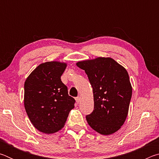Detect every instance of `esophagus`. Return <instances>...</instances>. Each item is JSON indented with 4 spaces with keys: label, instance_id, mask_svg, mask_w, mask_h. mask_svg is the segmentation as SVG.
Here are the masks:
<instances>
[{
    "label": "esophagus",
    "instance_id": "obj_1",
    "mask_svg": "<svg viewBox=\"0 0 159 159\" xmlns=\"http://www.w3.org/2000/svg\"><path fill=\"white\" fill-rule=\"evenodd\" d=\"M76 102L77 103H79L80 102V97H77V98H76Z\"/></svg>",
    "mask_w": 159,
    "mask_h": 159
}]
</instances>
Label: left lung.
<instances>
[{
  "mask_svg": "<svg viewBox=\"0 0 159 159\" xmlns=\"http://www.w3.org/2000/svg\"><path fill=\"white\" fill-rule=\"evenodd\" d=\"M93 88L94 110L86 116L91 128L109 135L121 128L128 114L132 85L124 67L111 57H99L78 61Z\"/></svg>",
  "mask_w": 159,
  "mask_h": 159,
  "instance_id": "left-lung-1",
  "label": "left lung"
}]
</instances>
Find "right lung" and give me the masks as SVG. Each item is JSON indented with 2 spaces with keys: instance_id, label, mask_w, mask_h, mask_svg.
I'll return each mask as SVG.
<instances>
[{
  "instance_id": "1",
  "label": "right lung",
  "mask_w": 159,
  "mask_h": 159,
  "mask_svg": "<svg viewBox=\"0 0 159 159\" xmlns=\"http://www.w3.org/2000/svg\"><path fill=\"white\" fill-rule=\"evenodd\" d=\"M67 64L59 61L39 64L25 83L24 104L26 114L38 130L52 134L62 128L75 99L68 95L61 76Z\"/></svg>"
}]
</instances>
